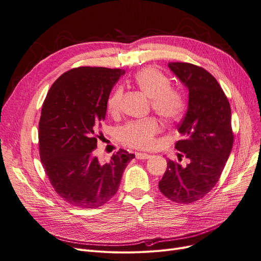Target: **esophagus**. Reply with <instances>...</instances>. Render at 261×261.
<instances>
[{"instance_id":"1","label":"esophagus","mask_w":261,"mask_h":261,"mask_svg":"<svg viewBox=\"0 0 261 261\" xmlns=\"http://www.w3.org/2000/svg\"><path fill=\"white\" fill-rule=\"evenodd\" d=\"M135 158L139 159V160H146V159H149L150 155L148 153H142V152H135Z\"/></svg>"}]
</instances>
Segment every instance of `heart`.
I'll return each instance as SVG.
<instances>
[{
    "label": "heart",
    "mask_w": 261,
    "mask_h": 261,
    "mask_svg": "<svg viewBox=\"0 0 261 261\" xmlns=\"http://www.w3.org/2000/svg\"><path fill=\"white\" fill-rule=\"evenodd\" d=\"M134 83L150 98V109L165 121H177L184 115L187 102L184 93L171 86V80L160 70L147 67L134 75ZM122 89L116 88L107 101L110 114L115 115L120 110ZM160 121L154 117L129 121L120 129L121 142L131 148L151 149L156 145V135L161 132Z\"/></svg>",
    "instance_id": "1"
}]
</instances>
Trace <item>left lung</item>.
I'll return each instance as SVG.
<instances>
[{"instance_id": "1", "label": "left lung", "mask_w": 261, "mask_h": 261, "mask_svg": "<svg viewBox=\"0 0 261 261\" xmlns=\"http://www.w3.org/2000/svg\"><path fill=\"white\" fill-rule=\"evenodd\" d=\"M171 69L189 89V108L178 124L181 134L175 147L184 166L168 160L159 181L161 193L178 203L194 202L219 181L233 144L229 101L219 82L202 67L190 63H169Z\"/></svg>"}]
</instances>
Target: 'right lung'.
<instances>
[{
  "mask_svg": "<svg viewBox=\"0 0 261 261\" xmlns=\"http://www.w3.org/2000/svg\"><path fill=\"white\" fill-rule=\"evenodd\" d=\"M124 73L106 67H77L56 80L43 101L39 155L52 187L79 208H98L116 194L124 168L135 156L120 149L100 164L93 155L110 93Z\"/></svg>",
  "mask_w": 261,
  "mask_h": 261,
  "instance_id": "add662e5",
  "label": "right lung"
}]
</instances>
